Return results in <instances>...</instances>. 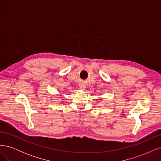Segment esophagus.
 Instances as JSON below:
<instances>
[{
  "instance_id": "obj_1",
  "label": "esophagus",
  "mask_w": 161,
  "mask_h": 161,
  "mask_svg": "<svg viewBox=\"0 0 161 161\" xmlns=\"http://www.w3.org/2000/svg\"><path fill=\"white\" fill-rule=\"evenodd\" d=\"M80 88L81 89H85V86L80 85Z\"/></svg>"
}]
</instances>
